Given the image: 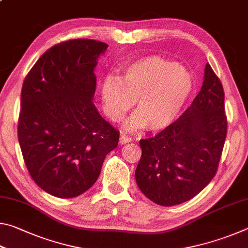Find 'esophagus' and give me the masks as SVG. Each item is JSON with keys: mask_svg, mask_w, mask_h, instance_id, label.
Listing matches in <instances>:
<instances>
[{"mask_svg": "<svg viewBox=\"0 0 248 248\" xmlns=\"http://www.w3.org/2000/svg\"><path fill=\"white\" fill-rule=\"evenodd\" d=\"M132 139L130 137H127L125 134H121L120 138H119V142L121 144H125V143H129V142H131Z\"/></svg>", "mask_w": 248, "mask_h": 248, "instance_id": "esophagus-1", "label": "esophagus"}]
</instances>
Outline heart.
I'll return each mask as SVG.
<instances>
[{"label": "heart", "mask_w": 248, "mask_h": 248, "mask_svg": "<svg viewBox=\"0 0 248 248\" xmlns=\"http://www.w3.org/2000/svg\"><path fill=\"white\" fill-rule=\"evenodd\" d=\"M190 74L176 61L146 56L128 64L117 78L107 77L100 86L105 114L119 121L136 100L137 112L124 123L128 130L146 127L159 132L174 124L191 93Z\"/></svg>", "instance_id": "heart-1"}]
</instances>
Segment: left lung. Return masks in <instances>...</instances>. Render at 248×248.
Instances as JSON below:
<instances>
[{
    "instance_id": "1",
    "label": "left lung",
    "mask_w": 248,
    "mask_h": 248,
    "mask_svg": "<svg viewBox=\"0 0 248 248\" xmlns=\"http://www.w3.org/2000/svg\"><path fill=\"white\" fill-rule=\"evenodd\" d=\"M226 128L223 87L207 63L202 86L189 108L167 129L140 140L138 187L164 207L194 198L215 177Z\"/></svg>"
}]
</instances>
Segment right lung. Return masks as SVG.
<instances>
[{
  "label": "right lung",
  "mask_w": 248,
  "mask_h": 248,
  "mask_svg": "<svg viewBox=\"0 0 248 248\" xmlns=\"http://www.w3.org/2000/svg\"><path fill=\"white\" fill-rule=\"evenodd\" d=\"M108 45L74 39L53 46L22 87L18 141L27 170L41 189L73 198L93 186L119 131L93 103L94 70Z\"/></svg>",
  "instance_id": "1"
}]
</instances>
